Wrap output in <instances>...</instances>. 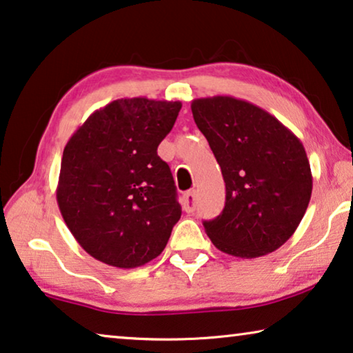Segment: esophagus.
Returning a JSON list of instances; mask_svg holds the SVG:
<instances>
[{"label": "esophagus", "mask_w": 353, "mask_h": 353, "mask_svg": "<svg viewBox=\"0 0 353 353\" xmlns=\"http://www.w3.org/2000/svg\"><path fill=\"white\" fill-rule=\"evenodd\" d=\"M194 201H196V191H194V189H191V191H188L185 196H183V202H185L186 212H192L194 210Z\"/></svg>", "instance_id": "obj_1"}]
</instances>
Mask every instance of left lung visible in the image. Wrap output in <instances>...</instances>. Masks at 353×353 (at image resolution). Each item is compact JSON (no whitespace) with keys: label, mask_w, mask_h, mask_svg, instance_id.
Here are the masks:
<instances>
[{"label":"left lung","mask_w":353,"mask_h":353,"mask_svg":"<svg viewBox=\"0 0 353 353\" xmlns=\"http://www.w3.org/2000/svg\"><path fill=\"white\" fill-rule=\"evenodd\" d=\"M191 110L226 183L221 214L203 221L207 236L237 258L275 252L294 234L312 194L303 143L277 117L234 97L196 99Z\"/></svg>","instance_id":"1"}]
</instances>
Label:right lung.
<instances>
[{"instance_id":"right-lung-1","label":"right lung","mask_w":353,"mask_h":353,"mask_svg":"<svg viewBox=\"0 0 353 353\" xmlns=\"http://www.w3.org/2000/svg\"><path fill=\"white\" fill-rule=\"evenodd\" d=\"M180 110L181 101L114 100L94 111L66 143L57 203L92 258L134 269L165 248L181 207L157 146Z\"/></svg>"}]
</instances>
